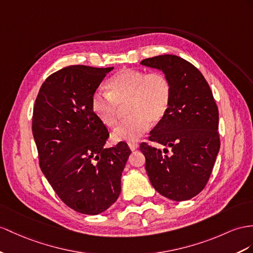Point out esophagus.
<instances>
[{"mask_svg": "<svg viewBox=\"0 0 253 253\" xmlns=\"http://www.w3.org/2000/svg\"><path fill=\"white\" fill-rule=\"evenodd\" d=\"M128 146H129V148H130L131 151H135L138 148L139 145L137 143H131V142H130V143H128Z\"/></svg>", "mask_w": 253, "mask_h": 253, "instance_id": "34e87169", "label": "esophagus"}]
</instances>
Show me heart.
Returning a JSON list of instances; mask_svg holds the SVG:
<instances>
[{"instance_id":"heart-1","label":"heart","mask_w":253,"mask_h":253,"mask_svg":"<svg viewBox=\"0 0 253 253\" xmlns=\"http://www.w3.org/2000/svg\"><path fill=\"white\" fill-rule=\"evenodd\" d=\"M109 93L96 90L90 99V108L98 121L113 127L119 119L121 107H126L127 119L114 128L111 140L134 142L153 124L165 118L172 97L171 82L165 74H147L135 69H123L108 82Z\"/></svg>"}]
</instances>
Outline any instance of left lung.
I'll list each match as a JSON object with an SVG mask.
<instances>
[{
  "label": "left lung",
  "instance_id": "obj_1",
  "mask_svg": "<svg viewBox=\"0 0 253 253\" xmlns=\"http://www.w3.org/2000/svg\"><path fill=\"white\" fill-rule=\"evenodd\" d=\"M141 65L163 71L172 86L168 112L150 132L151 141L171 153L140 145L148 178L161 196L176 202L189 200L203 190L219 153L218 108L209 83L188 61L161 54Z\"/></svg>",
  "mask_w": 253,
  "mask_h": 253
}]
</instances>
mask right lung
I'll return each mask as SVG.
<instances>
[{
	"label": "right lung",
	"mask_w": 253,
	"mask_h": 253,
	"mask_svg": "<svg viewBox=\"0 0 253 253\" xmlns=\"http://www.w3.org/2000/svg\"><path fill=\"white\" fill-rule=\"evenodd\" d=\"M114 67H65L42 83L33 112L34 140L43 175L74 211L98 215L121 193V177L131 151L124 142L106 148L109 137L90 99Z\"/></svg>",
	"instance_id": "1"
}]
</instances>
